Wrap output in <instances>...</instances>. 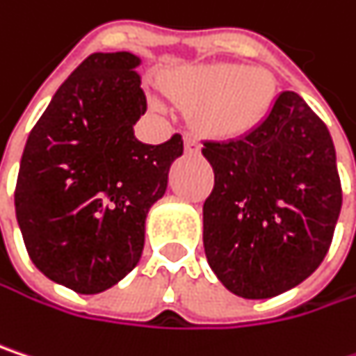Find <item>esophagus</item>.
<instances>
[{
    "label": "esophagus",
    "instance_id": "obj_1",
    "mask_svg": "<svg viewBox=\"0 0 356 356\" xmlns=\"http://www.w3.org/2000/svg\"><path fill=\"white\" fill-rule=\"evenodd\" d=\"M185 152H189V154H195V152H200V140L195 138V136H191V134H185Z\"/></svg>",
    "mask_w": 356,
    "mask_h": 356
}]
</instances>
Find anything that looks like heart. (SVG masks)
I'll list each match as a JSON object with an SVG mask.
<instances>
[{
    "instance_id": "1",
    "label": "heart",
    "mask_w": 356,
    "mask_h": 356,
    "mask_svg": "<svg viewBox=\"0 0 356 356\" xmlns=\"http://www.w3.org/2000/svg\"><path fill=\"white\" fill-rule=\"evenodd\" d=\"M165 89L179 104L197 108V124L208 134L236 138L265 120L273 104L275 81L261 67L208 65L187 69Z\"/></svg>"
}]
</instances>
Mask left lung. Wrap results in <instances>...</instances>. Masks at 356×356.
Instances as JSON below:
<instances>
[{"label":"left lung","instance_id":"8db88e82","mask_svg":"<svg viewBox=\"0 0 356 356\" xmlns=\"http://www.w3.org/2000/svg\"><path fill=\"white\" fill-rule=\"evenodd\" d=\"M213 169L204 248L220 283L244 300L275 298L324 261L342 206L326 124L296 93L236 140H206Z\"/></svg>","mask_w":356,"mask_h":356}]
</instances>
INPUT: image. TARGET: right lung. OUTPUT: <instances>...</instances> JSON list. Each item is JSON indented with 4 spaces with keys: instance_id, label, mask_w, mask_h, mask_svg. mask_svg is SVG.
Masks as SVG:
<instances>
[{
    "instance_id": "1",
    "label": "right lung",
    "mask_w": 356,
    "mask_h": 356,
    "mask_svg": "<svg viewBox=\"0 0 356 356\" xmlns=\"http://www.w3.org/2000/svg\"><path fill=\"white\" fill-rule=\"evenodd\" d=\"M140 56L93 52L63 83L19 161L16 218L40 273L77 293L110 289L145 248L150 206L167 191L183 138L145 145Z\"/></svg>"
}]
</instances>
